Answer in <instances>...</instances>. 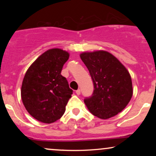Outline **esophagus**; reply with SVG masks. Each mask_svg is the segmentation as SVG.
<instances>
[{"label":"esophagus","instance_id":"esophagus-1","mask_svg":"<svg viewBox=\"0 0 156 156\" xmlns=\"http://www.w3.org/2000/svg\"><path fill=\"white\" fill-rule=\"evenodd\" d=\"M76 94H78V95H79V94H80V89H78V90H76Z\"/></svg>","mask_w":156,"mask_h":156}]
</instances>
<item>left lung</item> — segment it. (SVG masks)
<instances>
[{"label": "left lung", "instance_id": "8db88e82", "mask_svg": "<svg viewBox=\"0 0 156 156\" xmlns=\"http://www.w3.org/2000/svg\"><path fill=\"white\" fill-rule=\"evenodd\" d=\"M80 58L94 83L92 96L84 103L93 115L106 119L121 112L133 95L131 77L125 66L105 51L84 52Z\"/></svg>", "mask_w": 156, "mask_h": 156}]
</instances>
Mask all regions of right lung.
<instances>
[{
    "label": "right lung",
    "mask_w": 156,
    "mask_h": 156,
    "mask_svg": "<svg viewBox=\"0 0 156 156\" xmlns=\"http://www.w3.org/2000/svg\"><path fill=\"white\" fill-rule=\"evenodd\" d=\"M69 56L59 48L48 50L26 71L21 98L27 112L39 122H54L65 112L73 90L61 73Z\"/></svg>",
    "instance_id": "add662e5"
}]
</instances>
